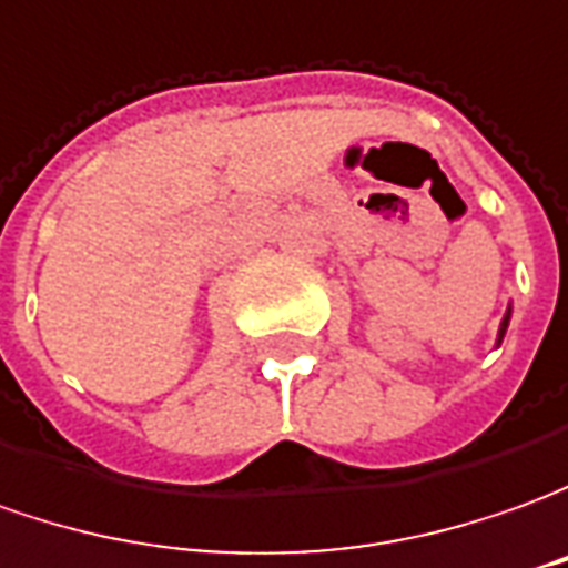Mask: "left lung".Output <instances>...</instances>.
Segmentation results:
<instances>
[{"label":"left lung","mask_w":568,"mask_h":568,"mask_svg":"<svg viewBox=\"0 0 568 568\" xmlns=\"http://www.w3.org/2000/svg\"><path fill=\"white\" fill-rule=\"evenodd\" d=\"M510 316H513V304H507V314H504V320H500V329H497V348H500V342H504V335H507Z\"/></svg>","instance_id":"1"}]
</instances>
